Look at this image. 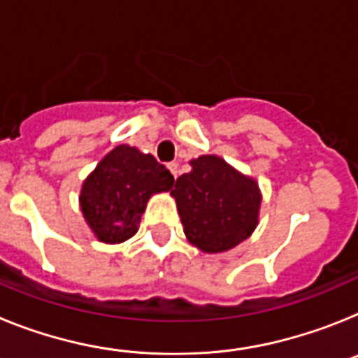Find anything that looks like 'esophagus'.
<instances>
[{
  "label": "esophagus",
  "mask_w": 358,
  "mask_h": 358,
  "mask_svg": "<svg viewBox=\"0 0 358 358\" xmlns=\"http://www.w3.org/2000/svg\"><path fill=\"white\" fill-rule=\"evenodd\" d=\"M167 167H169L171 175H173L176 178V176H178V173H180V171H178V164H176V162H171V164H167Z\"/></svg>",
  "instance_id": "obj_1"
}]
</instances>
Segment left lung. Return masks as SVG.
I'll use <instances>...</instances> for the list:
<instances>
[{
  "label": "left lung",
  "instance_id": "8db88e82",
  "mask_svg": "<svg viewBox=\"0 0 358 358\" xmlns=\"http://www.w3.org/2000/svg\"><path fill=\"white\" fill-rule=\"evenodd\" d=\"M191 173L180 176L171 191L183 232L203 252L229 250L256 229L261 205L257 183L214 155L191 160Z\"/></svg>",
  "mask_w": 358,
  "mask_h": 358
}]
</instances>
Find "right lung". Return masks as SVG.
Instances as JSON below:
<instances>
[{
	"label": "right lung",
	"mask_w": 358,
	"mask_h": 358,
	"mask_svg": "<svg viewBox=\"0 0 358 358\" xmlns=\"http://www.w3.org/2000/svg\"><path fill=\"white\" fill-rule=\"evenodd\" d=\"M175 178L153 155L117 145L86 178L80 209L104 243H122L138 231L151 194L169 191Z\"/></svg>",
	"instance_id": "obj_1"
}]
</instances>
